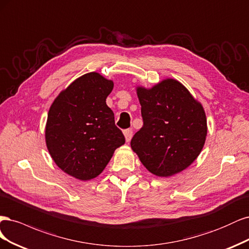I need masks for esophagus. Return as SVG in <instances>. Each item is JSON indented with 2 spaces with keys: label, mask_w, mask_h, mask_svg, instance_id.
Returning <instances> with one entry per match:
<instances>
[{
  "label": "esophagus",
  "mask_w": 249,
  "mask_h": 249,
  "mask_svg": "<svg viewBox=\"0 0 249 249\" xmlns=\"http://www.w3.org/2000/svg\"><path fill=\"white\" fill-rule=\"evenodd\" d=\"M132 135H133V132H132L131 129H126V130L124 131V136H125V140H126L127 142H130V140H131V138H132Z\"/></svg>",
  "instance_id": "esophagus-1"
}]
</instances>
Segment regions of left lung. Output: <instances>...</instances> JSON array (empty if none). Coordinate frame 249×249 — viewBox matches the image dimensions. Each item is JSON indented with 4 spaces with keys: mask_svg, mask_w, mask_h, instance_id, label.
<instances>
[{
    "mask_svg": "<svg viewBox=\"0 0 249 249\" xmlns=\"http://www.w3.org/2000/svg\"><path fill=\"white\" fill-rule=\"evenodd\" d=\"M143 125L130 146L147 170L171 177L187 168L205 145V110L180 82L166 78L150 89L136 87Z\"/></svg>",
    "mask_w": 249,
    "mask_h": 249,
    "instance_id": "left-lung-1",
    "label": "left lung"
}]
</instances>
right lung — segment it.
Segmentation results:
<instances>
[{"label": "right lung", "mask_w": 249, "mask_h": 249, "mask_svg": "<svg viewBox=\"0 0 249 249\" xmlns=\"http://www.w3.org/2000/svg\"><path fill=\"white\" fill-rule=\"evenodd\" d=\"M114 82L90 72L72 82L51 106L45 126L50 154L61 170L88 181L99 176L125 143L107 97Z\"/></svg>", "instance_id": "1"}]
</instances>
